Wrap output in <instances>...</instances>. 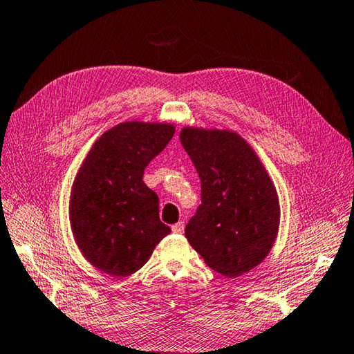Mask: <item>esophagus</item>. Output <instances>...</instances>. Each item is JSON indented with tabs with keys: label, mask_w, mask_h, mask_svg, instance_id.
<instances>
[{
	"label": "esophagus",
	"mask_w": 354,
	"mask_h": 354,
	"mask_svg": "<svg viewBox=\"0 0 354 354\" xmlns=\"http://www.w3.org/2000/svg\"><path fill=\"white\" fill-rule=\"evenodd\" d=\"M171 232L176 233V234H181L184 232V223L181 221V223H176L171 225Z\"/></svg>",
	"instance_id": "34e87169"
}]
</instances>
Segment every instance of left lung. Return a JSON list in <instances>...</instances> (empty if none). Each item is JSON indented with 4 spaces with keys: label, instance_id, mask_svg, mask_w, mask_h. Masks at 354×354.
Listing matches in <instances>:
<instances>
[{
    "label": "left lung",
    "instance_id": "8db88e82",
    "mask_svg": "<svg viewBox=\"0 0 354 354\" xmlns=\"http://www.w3.org/2000/svg\"><path fill=\"white\" fill-rule=\"evenodd\" d=\"M184 150L201 179L196 214L185 238L205 264L228 278L250 272L272 250L279 199L264 165L244 138L230 130L184 127Z\"/></svg>",
    "mask_w": 354,
    "mask_h": 354
}]
</instances>
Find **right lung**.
Returning a JSON list of instances; mask_svg holds the SVG:
<instances>
[{
    "mask_svg": "<svg viewBox=\"0 0 354 354\" xmlns=\"http://www.w3.org/2000/svg\"><path fill=\"white\" fill-rule=\"evenodd\" d=\"M173 135V124L121 122L100 136L76 173L72 232L84 258L101 272L116 278L138 272L170 233L142 175Z\"/></svg>",
    "mask_w": 354,
    "mask_h": 354,
    "instance_id": "1",
    "label": "right lung"
}]
</instances>
